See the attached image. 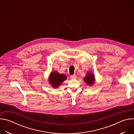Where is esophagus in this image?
<instances>
[{"mask_svg":"<svg viewBox=\"0 0 134 134\" xmlns=\"http://www.w3.org/2000/svg\"><path fill=\"white\" fill-rule=\"evenodd\" d=\"M70 79H76V75L75 74L71 75L70 76Z\"/></svg>","mask_w":134,"mask_h":134,"instance_id":"1","label":"esophagus"}]
</instances>
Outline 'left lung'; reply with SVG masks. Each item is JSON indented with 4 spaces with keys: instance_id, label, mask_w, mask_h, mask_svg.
<instances>
[{
    "instance_id": "left-lung-1",
    "label": "left lung",
    "mask_w": 134,
    "mask_h": 134,
    "mask_svg": "<svg viewBox=\"0 0 134 134\" xmlns=\"http://www.w3.org/2000/svg\"><path fill=\"white\" fill-rule=\"evenodd\" d=\"M84 81L88 84V85H91L93 84L94 81V76L91 72H88L87 75L84 78Z\"/></svg>"
}]
</instances>
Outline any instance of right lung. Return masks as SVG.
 <instances>
[{"mask_svg":"<svg viewBox=\"0 0 134 134\" xmlns=\"http://www.w3.org/2000/svg\"><path fill=\"white\" fill-rule=\"evenodd\" d=\"M66 79V76L65 75L53 71L51 74L49 82L53 87H58Z\"/></svg>","mask_w":134,"mask_h":134,"instance_id":"1","label":"right lung"}]
</instances>
